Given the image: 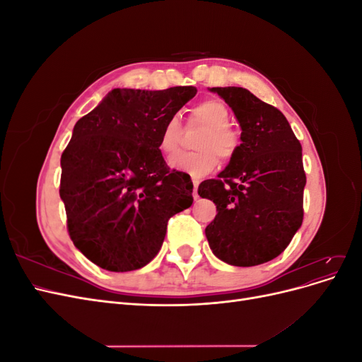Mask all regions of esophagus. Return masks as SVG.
<instances>
[{
	"label": "esophagus",
	"mask_w": 362,
	"mask_h": 362,
	"mask_svg": "<svg viewBox=\"0 0 362 362\" xmlns=\"http://www.w3.org/2000/svg\"><path fill=\"white\" fill-rule=\"evenodd\" d=\"M198 185H199V181L194 180V181H193V198H194V199L199 198V194H198Z\"/></svg>",
	"instance_id": "obj_1"
}]
</instances>
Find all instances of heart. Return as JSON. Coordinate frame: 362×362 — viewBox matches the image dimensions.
<instances>
[{
  "label": "heart",
  "instance_id": "b5f03b06",
  "mask_svg": "<svg viewBox=\"0 0 362 362\" xmlns=\"http://www.w3.org/2000/svg\"><path fill=\"white\" fill-rule=\"evenodd\" d=\"M193 124L205 127V131L198 140L199 151L194 152H177L169 158V168L190 175L192 178H202L210 173L218 163V157L223 160L231 158L240 145V139L235 131L229 127L231 113L225 103L218 100H205L196 104L190 112ZM181 122L178 116H170L164 122L158 148L164 154L177 151L181 139Z\"/></svg>",
  "mask_w": 362,
  "mask_h": 362
}]
</instances>
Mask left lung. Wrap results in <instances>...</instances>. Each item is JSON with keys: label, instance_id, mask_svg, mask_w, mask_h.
I'll use <instances>...</instances> for the list:
<instances>
[{"label": "left lung", "instance_id": "obj_1", "mask_svg": "<svg viewBox=\"0 0 362 362\" xmlns=\"http://www.w3.org/2000/svg\"><path fill=\"white\" fill-rule=\"evenodd\" d=\"M210 92L231 107L242 144L217 180L199 185L201 198L217 206L205 235L218 259L258 266L284 252L302 225V146L286 116L247 89L211 87Z\"/></svg>", "mask_w": 362, "mask_h": 362}]
</instances>
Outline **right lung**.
I'll return each instance as SVG.
<instances>
[{"mask_svg": "<svg viewBox=\"0 0 362 362\" xmlns=\"http://www.w3.org/2000/svg\"><path fill=\"white\" fill-rule=\"evenodd\" d=\"M196 92L113 89L75 124L60 160V198L71 240L93 264L108 272L146 266L169 218L193 204L190 177L169 170L158 140Z\"/></svg>", "mask_w": 362, "mask_h": 362, "instance_id": "right-lung-1", "label": "right lung"}]
</instances>
